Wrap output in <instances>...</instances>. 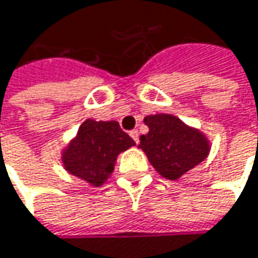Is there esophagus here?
<instances>
[{
	"label": "esophagus",
	"mask_w": 258,
	"mask_h": 258,
	"mask_svg": "<svg viewBox=\"0 0 258 258\" xmlns=\"http://www.w3.org/2000/svg\"><path fill=\"white\" fill-rule=\"evenodd\" d=\"M130 136H131V139H133L136 143H139V131H137V130H131V131H130Z\"/></svg>",
	"instance_id": "obj_1"
}]
</instances>
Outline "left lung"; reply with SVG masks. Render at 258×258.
<instances>
[{
  "label": "left lung",
  "instance_id": "1",
  "mask_svg": "<svg viewBox=\"0 0 258 258\" xmlns=\"http://www.w3.org/2000/svg\"><path fill=\"white\" fill-rule=\"evenodd\" d=\"M145 124L149 133L140 137L139 148L165 178L177 180L202 162L210 152L205 136L187 127L174 115H149L145 118Z\"/></svg>",
  "mask_w": 258,
  "mask_h": 258
}]
</instances>
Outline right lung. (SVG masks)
<instances>
[{"label":"right lung","mask_w":258,"mask_h":258,"mask_svg":"<svg viewBox=\"0 0 258 258\" xmlns=\"http://www.w3.org/2000/svg\"><path fill=\"white\" fill-rule=\"evenodd\" d=\"M134 145L116 121L87 119L64 149L61 161L71 174L100 186L112 174L116 156Z\"/></svg>","instance_id":"add662e5"}]
</instances>
